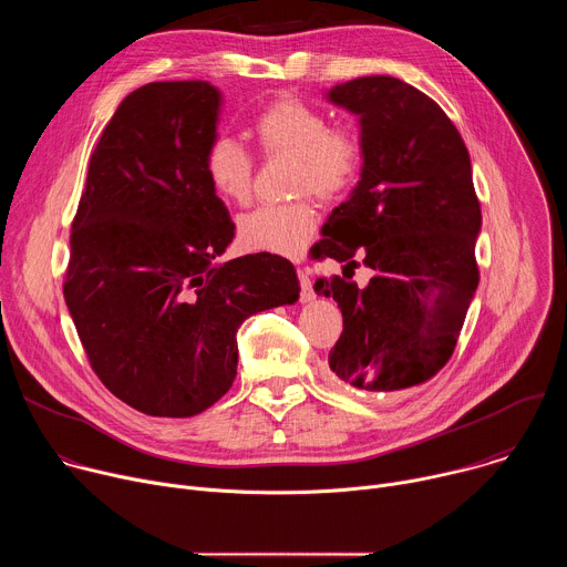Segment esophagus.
Instances as JSON below:
<instances>
[{
  "instance_id": "1",
  "label": "esophagus",
  "mask_w": 567,
  "mask_h": 567,
  "mask_svg": "<svg viewBox=\"0 0 567 567\" xmlns=\"http://www.w3.org/2000/svg\"><path fill=\"white\" fill-rule=\"evenodd\" d=\"M298 280H300V302H311L316 298V293H313L309 274L305 269H298Z\"/></svg>"
}]
</instances>
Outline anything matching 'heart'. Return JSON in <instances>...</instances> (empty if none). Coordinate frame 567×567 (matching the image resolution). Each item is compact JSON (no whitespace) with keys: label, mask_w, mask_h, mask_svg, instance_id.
Masks as SVG:
<instances>
[{"label":"heart","mask_w":567,"mask_h":567,"mask_svg":"<svg viewBox=\"0 0 567 567\" xmlns=\"http://www.w3.org/2000/svg\"><path fill=\"white\" fill-rule=\"evenodd\" d=\"M267 154L293 156V193L311 190L332 199L348 190L361 171V141L348 127H330L328 116L298 99H280L254 123ZM204 171L213 190L228 204L251 197L254 158L233 136H215L204 152ZM318 213L309 199L265 204L237 219L239 245L249 251L298 256L311 239Z\"/></svg>","instance_id":"b5f03b06"}]
</instances>
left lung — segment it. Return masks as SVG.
Listing matches in <instances>:
<instances>
[{
  "instance_id": "left-lung-1",
  "label": "left lung",
  "mask_w": 567,
  "mask_h": 567,
  "mask_svg": "<svg viewBox=\"0 0 567 567\" xmlns=\"http://www.w3.org/2000/svg\"><path fill=\"white\" fill-rule=\"evenodd\" d=\"M326 99L359 118L363 158L311 249L343 267L313 282L343 313L330 370L357 390L401 392L451 359L477 289L471 158L442 107L399 78H357ZM357 259L373 269L361 288L351 280Z\"/></svg>"
}]
</instances>
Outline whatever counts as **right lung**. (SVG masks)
<instances>
[{
  "label": "right lung",
  "mask_w": 567,
  "mask_h": 567,
  "mask_svg": "<svg viewBox=\"0 0 567 567\" xmlns=\"http://www.w3.org/2000/svg\"><path fill=\"white\" fill-rule=\"evenodd\" d=\"M221 92L206 80L125 96L90 161L71 226L64 300L105 388L152 417H193L237 374L241 320L293 305L289 260L219 262L235 237L204 152Z\"/></svg>",
  "instance_id": "1"
}]
</instances>
